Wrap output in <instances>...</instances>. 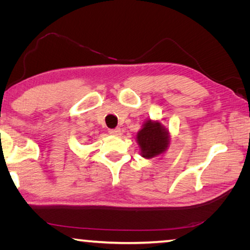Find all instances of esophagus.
Wrapping results in <instances>:
<instances>
[{
  "mask_svg": "<svg viewBox=\"0 0 250 250\" xmlns=\"http://www.w3.org/2000/svg\"><path fill=\"white\" fill-rule=\"evenodd\" d=\"M109 133L112 135H119L120 134V129L115 128V129H109Z\"/></svg>",
  "mask_w": 250,
  "mask_h": 250,
  "instance_id": "1",
  "label": "esophagus"
}]
</instances>
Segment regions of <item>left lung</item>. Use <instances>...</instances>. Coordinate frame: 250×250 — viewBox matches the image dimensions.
I'll return each mask as SVG.
<instances>
[{
    "label": "left lung",
    "mask_w": 250,
    "mask_h": 250,
    "mask_svg": "<svg viewBox=\"0 0 250 250\" xmlns=\"http://www.w3.org/2000/svg\"><path fill=\"white\" fill-rule=\"evenodd\" d=\"M138 142L141 147L142 156L153 158L166 151L168 145V137L166 130L159 122L146 121L143 129L139 131Z\"/></svg>",
    "instance_id": "1"
}]
</instances>
